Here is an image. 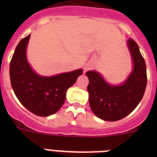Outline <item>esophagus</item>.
I'll return each instance as SVG.
<instances>
[{
    "instance_id": "34e87169",
    "label": "esophagus",
    "mask_w": 157,
    "mask_h": 157,
    "mask_svg": "<svg viewBox=\"0 0 157 157\" xmlns=\"http://www.w3.org/2000/svg\"><path fill=\"white\" fill-rule=\"evenodd\" d=\"M92 67H93L92 63H87L85 65V67H84V69H85L86 71H88V70H90Z\"/></svg>"
}]
</instances>
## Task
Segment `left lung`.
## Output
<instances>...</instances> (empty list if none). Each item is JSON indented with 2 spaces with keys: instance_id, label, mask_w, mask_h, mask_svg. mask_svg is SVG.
I'll use <instances>...</instances> for the list:
<instances>
[{
  "instance_id": "obj_1",
  "label": "left lung",
  "mask_w": 157,
  "mask_h": 157,
  "mask_svg": "<svg viewBox=\"0 0 157 157\" xmlns=\"http://www.w3.org/2000/svg\"><path fill=\"white\" fill-rule=\"evenodd\" d=\"M134 62V69L121 86L107 84L100 74L89 71L87 90L92 112L100 119L116 121L124 118L135 109L144 97L147 86L146 63L139 45L132 38L128 41Z\"/></svg>"
}]
</instances>
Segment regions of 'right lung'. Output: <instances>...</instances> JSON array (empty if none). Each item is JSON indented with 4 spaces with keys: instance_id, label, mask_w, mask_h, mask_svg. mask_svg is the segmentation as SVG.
Instances as JSON below:
<instances>
[{
    "instance_id": "1",
    "label": "right lung",
    "mask_w": 157,
    "mask_h": 157,
    "mask_svg": "<svg viewBox=\"0 0 157 157\" xmlns=\"http://www.w3.org/2000/svg\"><path fill=\"white\" fill-rule=\"evenodd\" d=\"M30 34L17 45L10 64V77L13 90L22 104L40 117L54 114L63 104L67 90L73 86L83 71L45 77L35 73L26 58V48Z\"/></svg>"
}]
</instances>
